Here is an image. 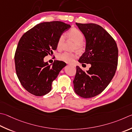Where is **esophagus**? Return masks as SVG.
<instances>
[{
	"mask_svg": "<svg viewBox=\"0 0 132 132\" xmlns=\"http://www.w3.org/2000/svg\"><path fill=\"white\" fill-rule=\"evenodd\" d=\"M70 64V66H72L73 67H76V65H75V64Z\"/></svg>",
	"mask_w": 132,
	"mask_h": 132,
	"instance_id": "1",
	"label": "esophagus"
}]
</instances>
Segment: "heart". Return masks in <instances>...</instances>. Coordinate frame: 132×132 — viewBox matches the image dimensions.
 Listing matches in <instances>:
<instances>
[{
    "instance_id": "b5f03b06",
    "label": "heart",
    "mask_w": 132,
    "mask_h": 132,
    "mask_svg": "<svg viewBox=\"0 0 132 132\" xmlns=\"http://www.w3.org/2000/svg\"><path fill=\"white\" fill-rule=\"evenodd\" d=\"M67 35L69 39L73 40L74 42H76L74 49H77V50H81L82 49L83 46L82 42L84 40V35L81 30L77 28H72L68 32ZM64 40H65L64 36L61 35L57 42L56 47L58 50H61L63 48ZM77 58V54L68 52H64L58 55V59L67 62V63H71L74 62Z\"/></svg>"
}]
</instances>
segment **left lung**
I'll list each match as a JSON object with an SVG mask.
<instances>
[{"mask_svg":"<svg viewBox=\"0 0 132 132\" xmlns=\"http://www.w3.org/2000/svg\"><path fill=\"white\" fill-rule=\"evenodd\" d=\"M86 40L85 51L79 59L82 64L89 63L84 71L76 66L74 89L80 96L90 98L103 91L115 75L118 64L117 43L107 31L96 23H76Z\"/></svg>","mask_w":132,"mask_h":132,"instance_id":"left-lung-1","label":"left lung"}]
</instances>
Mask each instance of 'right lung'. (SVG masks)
Listing matches in <instances>:
<instances>
[{"mask_svg":"<svg viewBox=\"0 0 132 132\" xmlns=\"http://www.w3.org/2000/svg\"><path fill=\"white\" fill-rule=\"evenodd\" d=\"M71 26L61 21L39 23L22 35L14 56L19 81L31 94L42 96L50 92L52 83L66 65L55 61L51 66L44 58L56 50L60 36Z\"/></svg>","mask_w":132,"mask_h":132,"instance_id":"add662e5","label":"right lung"}]
</instances>
